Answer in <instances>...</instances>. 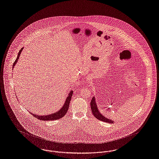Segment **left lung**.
Segmentation results:
<instances>
[{"label": "left lung", "instance_id": "obj_1", "mask_svg": "<svg viewBox=\"0 0 159 159\" xmlns=\"http://www.w3.org/2000/svg\"><path fill=\"white\" fill-rule=\"evenodd\" d=\"M90 108H91L92 114L98 120H99L100 121H104L105 122L111 123V124H113L114 122V121H112V120L105 117L104 115H103L100 112V111L99 110V108L98 107L96 102V99L95 96H93L92 98V100H91V102H90Z\"/></svg>", "mask_w": 159, "mask_h": 159}]
</instances>
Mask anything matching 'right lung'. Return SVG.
Returning a JSON list of instances; mask_svg holds the SVG:
<instances>
[{
	"label": "right lung",
	"instance_id": "1",
	"mask_svg": "<svg viewBox=\"0 0 159 159\" xmlns=\"http://www.w3.org/2000/svg\"><path fill=\"white\" fill-rule=\"evenodd\" d=\"M24 49V48H22L20 50H19L17 58L16 59V60L15 61L14 63L13 64L12 69L14 68L15 64L18 62V60L19 59V56L20 55L21 52ZM73 90H70L69 95L67 96V98L65 100V102L64 103L63 106L60 109L59 111H58L54 113H52L50 115H38L34 114L33 113L30 112L32 115H33L34 117L37 118L38 120H44V121H52V120H59L60 118H61L62 117H63L66 114L69 108V104H70V101L71 99V96L73 95Z\"/></svg>",
	"mask_w": 159,
	"mask_h": 159
}]
</instances>
